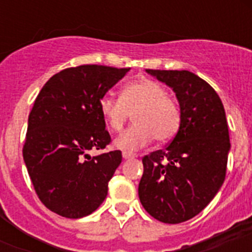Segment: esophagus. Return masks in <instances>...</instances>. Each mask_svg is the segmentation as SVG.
Masks as SVG:
<instances>
[{
	"label": "esophagus",
	"instance_id": "34e87169",
	"mask_svg": "<svg viewBox=\"0 0 252 252\" xmlns=\"http://www.w3.org/2000/svg\"><path fill=\"white\" fill-rule=\"evenodd\" d=\"M134 157H136V156L132 153H126V152H124V153H123V158H124V159H132V158H134Z\"/></svg>",
	"mask_w": 252,
	"mask_h": 252
}]
</instances>
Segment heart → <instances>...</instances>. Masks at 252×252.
Instances as JSON below:
<instances>
[{"instance_id":"obj_1","label":"heart","mask_w":252,"mask_h":252,"mask_svg":"<svg viewBox=\"0 0 252 252\" xmlns=\"http://www.w3.org/2000/svg\"><path fill=\"white\" fill-rule=\"evenodd\" d=\"M165 86L153 80H138L126 85L120 98L106 95L99 102V110L108 129L120 132L133 115L130 129L115 140V148L133 152L152 142H167L180 128L182 115L178 103L167 96Z\"/></svg>"}]
</instances>
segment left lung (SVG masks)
<instances>
[{"label":"left lung","instance_id":"left-lung-1","mask_svg":"<svg viewBox=\"0 0 252 252\" xmlns=\"http://www.w3.org/2000/svg\"><path fill=\"white\" fill-rule=\"evenodd\" d=\"M146 73L171 87L182 122L165 149L142 158L138 197L156 220L180 223L199 215L225 180L230 150L226 115L215 89L192 72Z\"/></svg>","mask_w":252,"mask_h":252}]
</instances>
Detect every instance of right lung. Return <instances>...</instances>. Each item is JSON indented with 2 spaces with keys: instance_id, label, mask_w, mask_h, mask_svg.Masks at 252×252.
<instances>
[{
  "instance_id": "right-lung-1",
  "label": "right lung",
  "mask_w": 252,
  "mask_h": 252,
  "mask_svg": "<svg viewBox=\"0 0 252 252\" xmlns=\"http://www.w3.org/2000/svg\"><path fill=\"white\" fill-rule=\"evenodd\" d=\"M129 69L81 65L51 77L29 116L23 159L49 211L81 219L104 201L108 182L122 163V152L91 157L111 141L99 102Z\"/></svg>"
}]
</instances>
